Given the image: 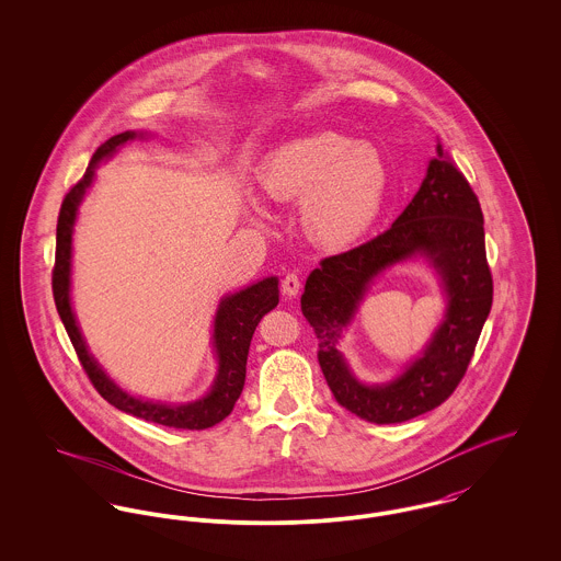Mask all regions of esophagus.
I'll return each mask as SVG.
<instances>
[{"label": "esophagus", "instance_id": "34e87169", "mask_svg": "<svg viewBox=\"0 0 561 561\" xmlns=\"http://www.w3.org/2000/svg\"><path fill=\"white\" fill-rule=\"evenodd\" d=\"M280 289L287 298H296L299 291V276L298 274H287L283 280H280Z\"/></svg>", "mask_w": 561, "mask_h": 561}]
</instances>
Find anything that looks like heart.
<instances>
[{
  "instance_id": "obj_1",
  "label": "heart",
  "mask_w": 561,
  "mask_h": 561,
  "mask_svg": "<svg viewBox=\"0 0 561 561\" xmlns=\"http://www.w3.org/2000/svg\"><path fill=\"white\" fill-rule=\"evenodd\" d=\"M257 183L272 202H299V224L310 242L344 249L380 217L391 174L385 154L370 142L317 131L272 150Z\"/></svg>"
}]
</instances>
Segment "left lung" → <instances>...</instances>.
I'll list each match as a JSON object with an SVG mask.
<instances>
[{"mask_svg": "<svg viewBox=\"0 0 561 561\" xmlns=\"http://www.w3.org/2000/svg\"><path fill=\"white\" fill-rule=\"evenodd\" d=\"M423 256L448 298L444 321L424 351L387 383L368 386L350 370L339 342L373 278ZM493 299L479 197L443 145L404 213L370 242L325 257L306 280L301 312L319 337V364L337 404L370 423H402L434 411L468 370Z\"/></svg>", "mask_w": 561, "mask_h": 561, "instance_id": "1", "label": "left lung"}]
</instances>
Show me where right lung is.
Instances as JSON below:
<instances>
[{
	"mask_svg": "<svg viewBox=\"0 0 561 561\" xmlns=\"http://www.w3.org/2000/svg\"><path fill=\"white\" fill-rule=\"evenodd\" d=\"M149 131H123L106 140L100 149L93 152L91 163L84 176L68 191L57 221V251H55V270H53V296L57 312L66 325V332L75 344L76 355L91 378L93 387L100 396L111 402L114 409L134 414L138 419L152 421L174 430H206L221 423L229 412L233 411L236 400L242 393L244 376H247V357L251 337L255 328L260 325L263 314H267L278 304V278L267 276L260 283L244 287L236 294H229L219 301L215 314V330H213V346L217 353V376L206 396L199 400L185 402V404H165L154 400H142L127 391H123L98 359L89 353V346L80 334L72 310V236H75L78 206L82 204L87 191L95 181V170L102 161L111 159L123 145L147 138Z\"/></svg>",
	"mask_w": 561,
	"mask_h": 561,
	"instance_id": "right-lung-1",
	"label": "right lung"
}]
</instances>
